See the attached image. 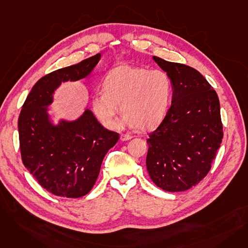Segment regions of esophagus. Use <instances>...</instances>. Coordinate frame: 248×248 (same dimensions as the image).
<instances>
[{
  "mask_svg": "<svg viewBox=\"0 0 248 248\" xmlns=\"http://www.w3.org/2000/svg\"><path fill=\"white\" fill-rule=\"evenodd\" d=\"M132 138H133V136L128 135V134H122L121 135V140H131Z\"/></svg>",
  "mask_w": 248,
  "mask_h": 248,
  "instance_id": "obj_1",
  "label": "esophagus"
}]
</instances>
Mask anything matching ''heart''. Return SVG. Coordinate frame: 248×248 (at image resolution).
Masks as SVG:
<instances>
[{
    "label": "heart",
    "mask_w": 248,
    "mask_h": 248,
    "mask_svg": "<svg viewBox=\"0 0 248 248\" xmlns=\"http://www.w3.org/2000/svg\"><path fill=\"white\" fill-rule=\"evenodd\" d=\"M170 94L171 81L164 71L122 65L108 74L91 108L106 127H113L121 106L124 114L117 127L150 129L162 121Z\"/></svg>",
    "instance_id": "obj_1"
}]
</instances>
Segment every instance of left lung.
Here are the masks:
<instances>
[{
    "mask_svg": "<svg viewBox=\"0 0 248 248\" xmlns=\"http://www.w3.org/2000/svg\"><path fill=\"white\" fill-rule=\"evenodd\" d=\"M154 60L170 78L173 97L163 122L149 134L147 169L161 189L186 191L210 171L222 141L219 98L196 69L159 57Z\"/></svg>",
    "mask_w": 248,
    "mask_h": 248,
    "instance_id": "obj_1",
    "label": "left lung"
}]
</instances>
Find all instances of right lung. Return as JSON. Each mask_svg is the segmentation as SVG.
I'll return each instance as SVG.
<instances>
[{"label": "right lung", "instance_id": "obj_1", "mask_svg": "<svg viewBox=\"0 0 248 248\" xmlns=\"http://www.w3.org/2000/svg\"><path fill=\"white\" fill-rule=\"evenodd\" d=\"M100 54L51 72L39 79L26 98L18 120L21 157L39 185L60 197L86 195L98 177L104 155L120 136L104 128L89 109L74 122L49 121L48 106L63 81L86 77Z\"/></svg>", "mask_w": 248, "mask_h": 248}]
</instances>
